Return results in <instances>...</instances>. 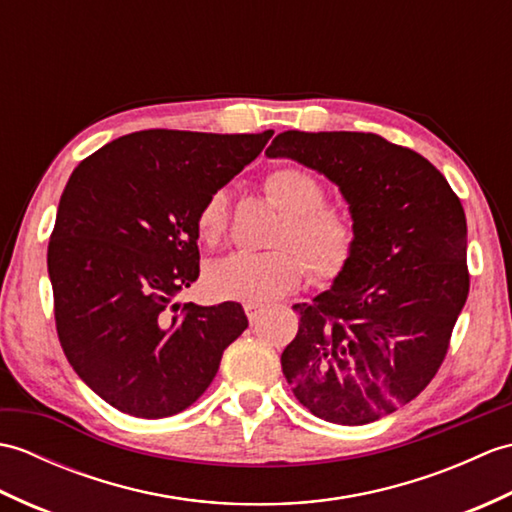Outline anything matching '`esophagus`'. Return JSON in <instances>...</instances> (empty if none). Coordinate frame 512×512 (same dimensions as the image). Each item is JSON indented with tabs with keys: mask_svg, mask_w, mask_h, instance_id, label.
Here are the masks:
<instances>
[{
	"mask_svg": "<svg viewBox=\"0 0 512 512\" xmlns=\"http://www.w3.org/2000/svg\"><path fill=\"white\" fill-rule=\"evenodd\" d=\"M262 306H259V303H244V312H246V317H248V321L250 323H255L257 319H259V314H262Z\"/></svg>",
	"mask_w": 512,
	"mask_h": 512,
	"instance_id": "34e87169",
	"label": "esophagus"
}]
</instances>
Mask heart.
<instances>
[{
  "instance_id": "obj_1",
  "label": "heart",
  "mask_w": 512,
  "mask_h": 512,
  "mask_svg": "<svg viewBox=\"0 0 512 512\" xmlns=\"http://www.w3.org/2000/svg\"><path fill=\"white\" fill-rule=\"evenodd\" d=\"M264 191L281 211L284 222L273 237L277 250H239L217 262L209 275L222 297L266 303L295 290L303 273L325 281L341 273L354 250V224L341 206L325 202L328 189L303 167H277L266 173ZM228 228V195L215 191L195 215V231L204 244H217Z\"/></svg>"
}]
</instances>
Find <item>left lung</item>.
Instances as JSON below:
<instances>
[{
	"label": "left lung",
	"mask_w": 512,
	"mask_h": 512,
	"mask_svg": "<svg viewBox=\"0 0 512 512\" xmlns=\"http://www.w3.org/2000/svg\"><path fill=\"white\" fill-rule=\"evenodd\" d=\"M266 154L339 184L354 220L334 286L292 306L299 330L281 354L292 394L334 424L389 416L438 374L469 297L462 202L427 158L378 134L290 129Z\"/></svg>",
	"instance_id": "8db88e82"
}]
</instances>
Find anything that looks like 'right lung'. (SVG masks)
Returning <instances> with one entry per match:
<instances>
[{
  "mask_svg": "<svg viewBox=\"0 0 512 512\" xmlns=\"http://www.w3.org/2000/svg\"><path fill=\"white\" fill-rule=\"evenodd\" d=\"M270 136L145 129L72 171L48 244L54 323L74 372L118 411L156 420L187 409L248 328L235 301L173 299L200 275L202 202Z\"/></svg>",
  "mask_w": 512,
  "mask_h": 512,
  "instance_id": "1",
  "label": "right lung"
}]
</instances>
